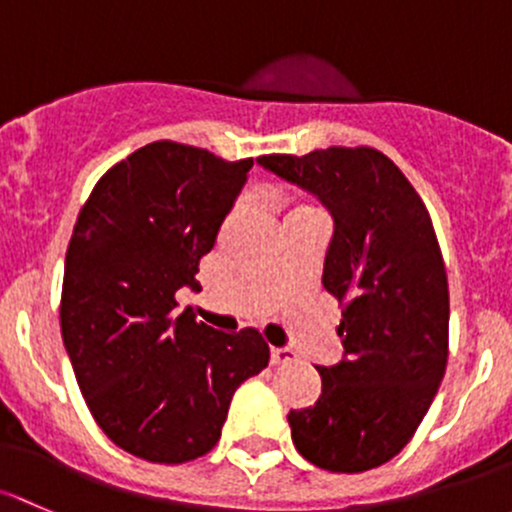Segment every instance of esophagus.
I'll return each instance as SVG.
<instances>
[{"mask_svg": "<svg viewBox=\"0 0 512 512\" xmlns=\"http://www.w3.org/2000/svg\"><path fill=\"white\" fill-rule=\"evenodd\" d=\"M270 360H272V365H287V363H294V360H297V353H294L292 348H272Z\"/></svg>", "mask_w": 512, "mask_h": 512, "instance_id": "34e87169", "label": "esophagus"}]
</instances>
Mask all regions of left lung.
I'll return each instance as SVG.
<instances>
[{"label": "left lung", "instance_id": "obj_1", "mask_svg": "<svg viewBox=\"0 0 512 512\" xmlns=\"http://www.w3.org/2000/svg\"><path fill=\"white\" fill-rule=\"evenodd\" d=\"M333 215L324 287L341 304L343 360L319 365L321 395L287 414L306 461L378 469L414 437L449 358V282L432 218L395 161L373 147L257 159Z\"/></svg>", "mask_w": 512, "mask_h": 512}]
</instances>
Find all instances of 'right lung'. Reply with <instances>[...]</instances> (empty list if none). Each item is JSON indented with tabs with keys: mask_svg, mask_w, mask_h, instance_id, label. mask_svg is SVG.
Returning <instances> with one entry per match:
<instances>
[{
	"mask_svg": "<svg viewBox=\"0 0 512 512\" xmlns=\"http://www.w3.org/2000/svg\"><path fill=\"white\" fill-rule=\"evenodd\" d=\"M252 159L152 142L112 166L80 208L66 252L61 333L98 427L152 464H186L220 439L233 392L270 363L260 331H213L176 292L201 289Z\"/></svg>",
	"mask_w": 512,
	"mask_h": 512,
	"instance_id": "add662e5",
	"label": "right lung"
}]
</instances>
